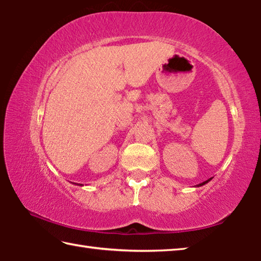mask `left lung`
I'll list each match as a JSON object with an SVG mask.
<instances>
[{"label":"left lung","instance_id":"1","mask_svg":"<svg viewBox=\"0 0 261 261\" xmlns=\"http://www.w3.org/2000/svg\"><path fill=\"white\" fill-rule=\"evenodd\" d=\"M211 179H212V178H210V179H207V180H205V182H202V183H200V184H198V185H197V187H201V185H205L206 183H208Z\"/></svg>","mask_w":261,"mask_h":261}]
</instances>
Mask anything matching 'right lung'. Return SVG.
I'll return each mask as SVG.
<instances>
[{
    "label": "right lung",
    "mask_w": 261,
    "mask_h": 261,
    "mask_svg": "<svg viewBox=\"0 0 261 261\" xmlns=\"http://www.w3.org/2000/svg\"><path fill=\"white\" fill-rule=\"evenodd\" d=\"M73 184H77V185H82V187H83V184H78V183H73Z\"/></svg>",
    "instance_id": "right-lung-1"
}]
</instances>
